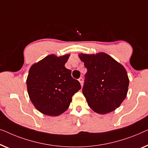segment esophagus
Here are the masks:
<instances>
[{"label": "esophagus", "mask_w": 148, "mask_h": 148, "mask_svg": "<svg viewBox=\"0 0 148 148\" xmlns=\"http://www.w3.org/2000/svg\"><path fill=\"white\" fill-rule=\"evenodd\" d=\"M78 81L80 82L81 86H83V78H80L78 79Z\"/></svg>", "instance_id": "1"}]
</instances>
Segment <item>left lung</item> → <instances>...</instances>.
Wrapping results in <instances>:
<instances>
[{
    "label": "left lung",
    "instance_id": "left-lung-1",
    "mask_svg": "<svg viewBox=\"0 0 148 148\" xmlns=\"http://www.w3.org/2000/svg\"><path fill=\"white\" fill-rule=\"evenodd\" d=\"M78 56L87 68L82 93L88 106L102 115L113 111L128 92L130 80L125 68L104 52Z\"/></svg>",
    "mask_w": 148,
    "mask_h": 148
}]
</instances>
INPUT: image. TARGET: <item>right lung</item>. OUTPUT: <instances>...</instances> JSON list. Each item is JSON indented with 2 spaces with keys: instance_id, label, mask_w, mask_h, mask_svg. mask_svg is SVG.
<instances>
[{
  "instance_id": "obj_1",
  "label": "right lung",
  "mask_w": 148,
  "mask_h": 148,
  "mask_svg": "<svg viewBox=\"0 0 148 148\" xmlns=\"http://www.w3.org/2000/svg\"><path fill=\"white\" fill-rule=\"evenodd\" d=\"M70 54H51L31 66L27 88L34 107L41 113L58 116L69 107L72 97L80 90V82L65 67Z\"/></svg>"
}]
</instances>
